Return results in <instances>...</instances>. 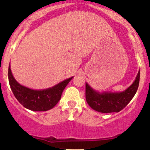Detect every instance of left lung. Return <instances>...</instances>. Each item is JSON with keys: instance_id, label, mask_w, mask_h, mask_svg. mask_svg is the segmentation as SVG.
Returning a JSON list of instances; mask_svg holds the SVG:
<instances>
[{"instance_id": "left-lung-1", "label": "left lung", "mask_w": 150, "mask_h": 150, "mask_svg": "<svg viewBox=\"0 0 150 150\" xmlns=\"http://www.w3.org/2000/svg\"><path fill=\"white\" fill-rule=\"evenodd\" d=\"M140 71L135 81L127 89L120 92H100L92 89L86 83V100L89 107L102 113L118 112L132 100L138 90Z\"/></svg>"}]
</instances>
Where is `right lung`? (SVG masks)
<instances>
[{"label": "right lung", "mask_w": 150, "mask_h": 150, "mask_svg": "<svg viewBox=\"0 0 150 150\" xmlns=\"http://www.w3.org/2000/svg\"><path fill=\"white\" fill-rule=\"evenodd\" d=\"M8 77L9 86L17 100L25 108L33 111H47L52 109L59 101L63 91L73 78L64 80L51 88L35 90L17 82L12 75L10 65L9 66Z\"/></svg>", "instance_id": "add662e5"}]
</instances>
